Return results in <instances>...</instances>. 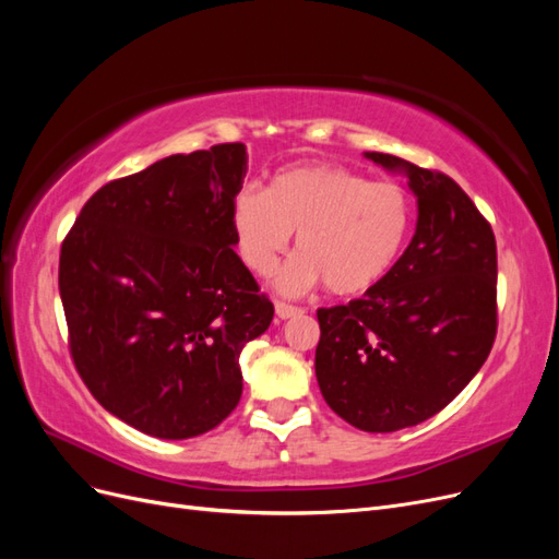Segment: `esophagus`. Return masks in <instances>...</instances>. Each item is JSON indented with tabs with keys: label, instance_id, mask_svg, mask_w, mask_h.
I'll use <instances>...</instances> for the list:
<instances>
[{
	"label": "esophagus",
	"instance_id": "obj_1",
	"mask_svg": "<svg viewBox=\"0 0 559 559\" xmlns=\"http://www.w3.org/2000/svg\"><path fill=\"white\" fill-rule=\"evenodd\" d=\"M275 312H277V317H280V319H292V317L300 314L302 310H300V308H296V306H289V302H282V300H277V302H275Z\"/></svg>",
	"mask_w": 559,
	"mask_h": 559
}]
</instances>
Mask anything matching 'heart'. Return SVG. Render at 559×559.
Wrapping results in <instances>:
<instances>
[{"label":"heart","mask_w":559,"mask_h":559,"mask_svg":"<svg viewBox=\"0 0 559 559\" xmlns=\"http://www.w3.org/2000/svg\"><path fill=\"white\" fill-rule=\"evenodd\" d=\"M411 195L337 165H302L273 177L265 193L245 189L230 222L251 273L273 275L296 235L298 257L277 289L302 294L324 282L333 296H364L386 280L411 230Z\"/></svg>","instance_id":"1"}]
</instances>
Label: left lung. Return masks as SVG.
<instances>
[{"mask_svg": "<svg viewBox=\"0 0 559 559\" xmlns=\"http://www.w3.org/2000/svg\"><path fill=\"white\" fill-rule=\"evenodd\" d=\"M408 179L415 235L382 284L317 310L314 373L331 411L389 433L441 413L485 364L497 335L492 226L448 175L366 151Z\"/></svg>", "mask_w": 559, "mask_h": 559, "instance_id": "left-lung-1", "label": "left lung"}]
</instances>
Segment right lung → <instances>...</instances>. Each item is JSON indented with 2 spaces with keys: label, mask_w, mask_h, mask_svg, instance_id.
Listing matches in <instances>:
<instances>
[{
  "label": "right lung",
  "mask_w": 559,
  "mask_h": 559,
  "mask_svg": "<svg viewBox=\"0 0 559 559\" xmlns=\"http://www.w3.org/2000/svg\"><path fill=\"white\" fill-rule=\"evenodd\" d=\"M247 146L167 156L105 183L60 249L58 286L81 380L142 433L214 429L242 396V347L275 308L235 253Z\"/></svg>",
  "instance_id": "1"
}]
</instances>
